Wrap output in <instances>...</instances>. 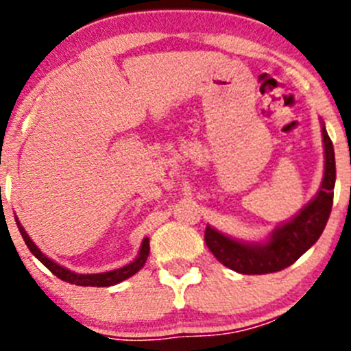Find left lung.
<instances>
[{
    "label": "left lung",
    "instance_id": "8db88e82",
    "mask_svg": "<svg viewBox=\"0 0 351 351\" xmlns=\"http://www.w3.org/2000/svg\"><path fill=\"white\" fill-rule=\"evenodd\" d=\"M324 137V179L320 190L299 213L288 221L276 226L267 239L258 243H247L241 239L221 234L207 225L206 244L216 258L241 274H269L290 267L291 263L320 239L332 210L334 184H336V158L332 141L328 138L322 121Z\"/></svg>",
    "mask_w": 351,
    "mask_h": 351
}]
</instances>
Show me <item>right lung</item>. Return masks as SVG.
Segmentation results:
<instances>
[{"instance_id": "add662e5", "label": "right lung", "mask_w": 351, "mask_h": 351, "mask_svg": "<svg viewBox=\"0 0 351 351\" xmlns=\"http://www.w3.org/2000/svg\"><path fill=\"white\" fill-rule=\"evenodd\" d=\"M15 221H17L19 232H21V235H23L24 243H26V246L29 247L31 253H33V255H35L36 258H38L40 262H42L43 265L52 272V274L58 276L60 280L66 281V283H71V285H79V287H112V285L121 283V281L132 278L133 274H137V272L144 267L145 260H147L149 256V239L145 237L141 244L138 255L135 256L130 263L123 265V267L114 269V271H107V272H98V274H79V272H73L70 271V269L60 265L58 262L49 258L47 255H43L42 251H40V247L31 241V237L27 235V232L24 230V226L21 225V221H19L17 218H15Z\"/></svg>"}]
</instances>
